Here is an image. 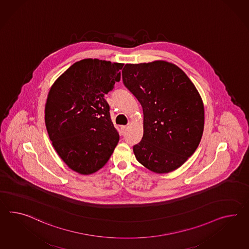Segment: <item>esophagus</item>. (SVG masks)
I'll use <instances>...</instances> for the list:
<instances>
[{
	"instance_id": "obj_1",
	"label": "esophagus",
	"mask_w": 249,
	"mask_h": 249,
	"mask_svg": "<svg viewBox=\"0 0 249 249\" xmlns=\"http://www.w3.org/2000/svg\"><path fill=\"white\" fill-rule=\"evenodd\" d=\"M126 129H127V126L126 125H122L121 126V131L123 134H124L125 132H126Z\"/></svg>"
}]
</instances>
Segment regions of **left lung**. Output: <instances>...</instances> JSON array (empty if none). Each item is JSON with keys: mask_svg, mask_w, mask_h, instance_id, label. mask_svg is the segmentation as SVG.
Masks as SVG:
<instances>
[{"mask_svg": "<svg viewBox=\"0 0 249 249\" xmlns=\"http://www.w3.org/2000/svg\"><path fill=\"white\" fill-rule=\"evenodd\" d=\"M122 77L143 112V135L134 146L135 158L155 173L178 169L203 134L204 105L196 87L178 66L165 60L125 64Z\"/></svg>", "mask_w": 249, "mask_h": 249, "instance_id": "1", "label": "left lung"}]
</instances>
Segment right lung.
Returning <instances> with one entry per match:
<instances>
[{
  "instance_id": "1",
  "label": "right lung",
  "mask_w": 249,
  "mask_h": 249,
  "mask_svg": "<svg viewBox=\"0 0 249 249\" xmlns=\"http://www.w3.org/2000/svg\"><path fill=\"white\" fill-rule=\"evenodd\" d=\"M123 63L85 58L57 77L49 91L45 124L58 156L89 175L106 165L119 141L105 96L120 80Z\"/></svg>"
}]
</instances>
